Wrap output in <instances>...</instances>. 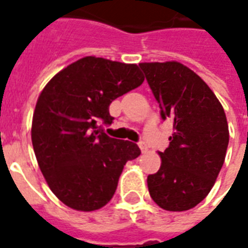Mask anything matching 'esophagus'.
I'll return each mask as SVG.
<instances>
[{
	"instance_id": "1",
	"label": "esophagus",
	"mask_w": 248,
	"mask_h": 248,
	"mask_svg": "<svg viewBox=\"0 0 248 248\" xmlns=\"http://www.w3.org/2000/svg\"><path fill=\"white\" fill-rule=\"evenodd\" d=\"M138 146H140V149H141L142 153H145L147 150V145L145 143V141H140L138 142Z\"/></svg>"
}]
</instances>
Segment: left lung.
Wrapping results in <instances>:
<instances>
[{"label": "left lung", "instance_id": "obj_1", "mask_svg": "<svg viewBox=\"0 0 248 248\" xmlns=\"http://www.w3.org/2000/svg\"><path fill=\"white\" fill-rule=\"evenodd\" d=\"M163 120L173 133L162 166L149 174V193L166 211H186L201 203L215 185L225 160L229 129L221 103L194 71L178 62L140 63Z\"/></svg>", "mask_w": 248, "mask_h": 248}]
</instances>
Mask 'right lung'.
<instances>
[{"mask_svg": "<svg viewBox=\"0 0 248 248\" xmlns=\"http://www.w3.org/2000/svg\"><path fill=\"white\" fill-rule=\"evenodd\" d=\"M145 78L137 64L85 57L46 84L36 103L32 145L38 167L55 197L78 211H95L114 197L128 160L141 154L136 143L108 137V107Z\"/></svg>", "mask_w": 248, "mask_h": 248, "instance_id": "add662e5", "label": "right lung"}]
</instances>
